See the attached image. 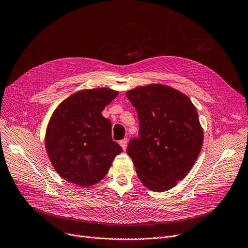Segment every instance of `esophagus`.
Instances as JSON below:
<instances>
[{"mask_svg":"<svg viewBox=\"0 0 248 248\" xmlns=\"http://www.w3.org/2000/svg\"><path fill=\"white\" fill-rule=\"evenodd\" d=\"M120 145L122 146V148H123V151H125L126 150V147H127V143H128V140L127 138H125V140H120Z\"/></svg>","mask_w":248,"mask_h":248,"instance_id":"34e87169","label":"esophagus"}]
</instances>
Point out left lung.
Here are the masks:
<instances>
[{
	"label": "left lung",
	"instance_id": "8db88e82",
	"mask_svg": "<svg viewBox=\"0 0 248 248\" xmlns=\"http://www.w3.org/2000/svg\"><path fill=\"white\" fill-rule=\"evenodd\" d=\"M126 96L140 120L138 138L127 147L137 176L150 190L171 189L189 173L202 150L196 108L186 94L163 84L138 86Z\"/></svg>",
	"mask_w": 248,
	"mask_h": 248
}]
</instances>
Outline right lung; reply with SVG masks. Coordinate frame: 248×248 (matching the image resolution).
Returning <instances> with one entry per match:
<instances>
[{
  "label": "right lung",
  "mask_w": 248,
  "mask_h": 248,
  "mask_svg": "<svg viewBox=\"0 0 248 248\" xmlns=\"http://www.w3.org/2000/svg\"><path fill=\"white\" fill-rule=\"evenodd\" d=\"M119 94L110 88L80 91L54 111L46 131V150L63 179L87 187L101 181L122 147L112 140V123L102 115Z\"/></svg>",
  "instance_id": "add662e5"
}]
</instances>
